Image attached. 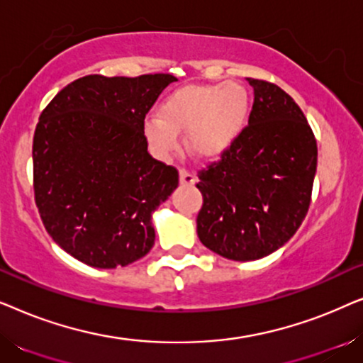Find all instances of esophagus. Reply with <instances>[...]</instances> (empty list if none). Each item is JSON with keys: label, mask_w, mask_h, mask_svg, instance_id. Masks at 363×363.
Instances as JSON below:
<instances>
[{"label": "esophagus", "mask_w": 363, "mask_h": 363, "mask_svg": "<svg viewBox=\"0 0 363 363\" xmlns=\"http://www.w3.org/2000/svg\"><path fill=\"white\" fill-rule=\"evenodd\" d=\"M195 182H196V178L191 172L185 170V168H180V183H182V185H193Z\"/></svg>", "instance_id": "1"}]
</instances>
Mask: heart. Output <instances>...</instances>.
<instances>
[{
    "label": "heart",
    "instance_id": "obj_1",
    "mask_svg": "<svg viewBox=\"0 0 363 363\" xmlns=\"http://www.w3.org/2000/svg\"><path fill=\"white\" fill-rule=\"evenodd\" d=\"M247 116L250 101L240 84L186 86L163 101L158 117L148 118L143 132L160 157L177 150V133L182 132H188V143L198 155L218 157L238 140Z\"/></svg>",
    "mask_w": 363,
    "mask_h": 363
}]
</instances>
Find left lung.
<instances>
[{
	"label": "left lung",
	"mask_w": 363,
	"mask_h": 363,
	"mask_svg": "<svg viewBox=\"0 0 363 363\" xmlns=\"http://www.w3.org/2000/svg\"><path fill=\"white\" fill-rule=\"evenodd\" d=\"M255 91L247 125L220 160L198 170L200 241L233 261L264 257L294 236L311 205L317 142L304 112L276 84Z\"/></svg>",
	"instance_id": "obj_1"
}]
</instances>
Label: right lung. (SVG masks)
<instances>
[{"mask_svg":"<svg viewBox=\"0 0 363 363\" xmlns=\"http://www.w3.org/2000/svg\"><path fill=\"white\" fill-rule=\"evenodd\" d=\"M172 74L67 84L39 116L34 201L49 236L84 264L113 269L155 242L152 211L178 186L175 167L147 152L143 132Z\"/></svg>","mask_w":363,"mask_h":363,"instance_id":"1","label":"right lung"}]
</instances>
